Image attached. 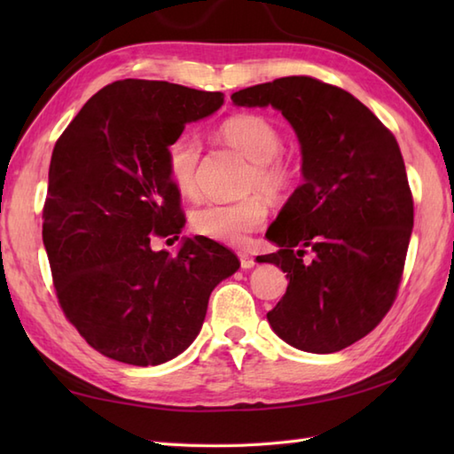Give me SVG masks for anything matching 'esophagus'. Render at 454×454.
Here are the masks:
<instances>
[{"label": "esophagus", "mask_w": 454, "mask_h": 454, "mask_svg": "<svg viewBox=\"0 0 454 454\" xmlns=\"http://www.w3.org/2000/svg\"><path fill=\"white\" fill-rule=\"evenodd\" d=\"M238 257H239V265H242V269H252V267H255V257H254L252 254L239 252Z\"/></svg>", "instance_id": "1"}]
</instances>
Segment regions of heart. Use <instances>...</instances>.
Wrapping results in <instances>:
<instances>
[{
    "label": "heart",
    "instance_id": "heart-1",
    "mask_svg": "<svg viewBox=\"0 0 454 454\" xmlns=\"http://www.w3.org/2000/svg\"><path fill=\"white\" fill-rule=\"evenodd\" d=\"M224 140L255 163L249 176V189H259L267 195H278L293 185L294 168L278 160L283 138L275 124L262 114H236L222 124ZM200 160V142L192 134H181L168 148V173L173 185L181 192L195 191L197 168ZM267 220L263 199L252 197L234 205L207 202L192 212L191 224L199 234L222 244H244L247 234L262 228Z\"/></svg>",
    "mask_w": 454,
    "mask_h": 454
}]
</instances>
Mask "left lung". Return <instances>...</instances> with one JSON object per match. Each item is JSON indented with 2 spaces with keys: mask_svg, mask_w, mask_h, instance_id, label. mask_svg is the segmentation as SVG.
<instances>
[{
  "mask_svg": "<svg viewBox=\"0 0 454 454\" xmlns=\"http://www.w3.org/2000/svg\"><path fill=\"white\" fill-rule=\"evenodd\" d=\"M232 101L281 111L302 153V185L267 230L278 252L259 259L288 277L267 320L296 349L341 351L379 325L402 278L413 200L398 142L351 93L308 75L239 90Z\"/></svg>",
  "mask_w": 454,
  "mask_h": 454,
  "instance_id": "obj_1",
  "label": "left lung"
}]
</instances>
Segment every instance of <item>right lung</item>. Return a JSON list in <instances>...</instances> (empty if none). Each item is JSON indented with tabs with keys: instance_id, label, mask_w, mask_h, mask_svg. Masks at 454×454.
<instances>
[{
	"instance_id": "add662e5",
	"label": "right lung",
	"mask_w": 454,
	"mask_h": 454,
	"mask_svg": "<svg viewBox=\"0 0 454 454\" xmlns=\"http://www.w3.org/2000/svg\"><path fill=\"white\" fill-rule=\"evenodd\" d=\"M222 103L220 91L121 80L95 93L56 142L43 242L66 317L109 359H176L199 335L210 293L239 269L205 236L183 238L176 255L150 244L185 226L169 144Z\"/></svg>"
}]
</instances>
